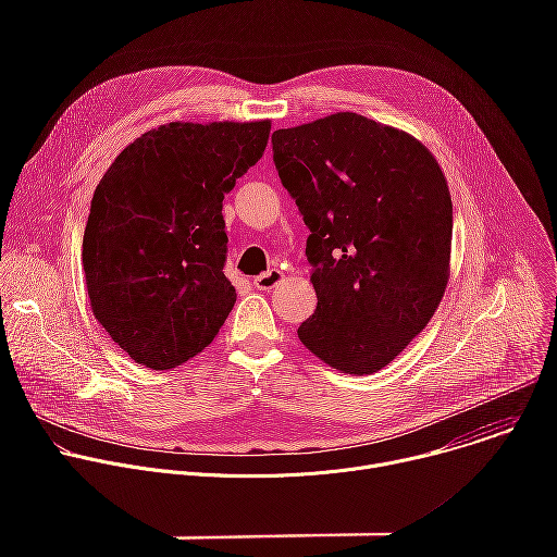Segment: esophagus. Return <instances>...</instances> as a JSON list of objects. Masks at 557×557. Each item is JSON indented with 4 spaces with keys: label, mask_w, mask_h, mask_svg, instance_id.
<instances>
[{
    "label": "esophagus",
    "mask_w": 557,
    "mask_h": 557,
    "mask_svg": "<svg viewBox=\"0 0 557 557\" xmlns=\"http://www.w3.org/2000/svg\"><path fill=\"white\" fill-rule=\"evenodd\" d=\"M282 277H284V273H282V271L271 269V271H267V273L258 275V277L253 280V284H256V288H258V290H271V288H275V286L282 282Z\"/></svg>",
    "instance_id": "34e87169"
}]
</instances>
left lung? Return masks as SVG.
I'll list each match as a JSON object with an SVG mask.
<instances>
[{"instance_id":"left-lung-1","label":"left lung","mask_w":557,"mask_h":557,"mask_svg":"<svg viewBox=\"0 0 557 557\" xmlns=\"http://www.w3.org/2000/svg\"><path fill=\"white\" fill-rule=\"evenodd\" d=\"M273 161L310 235L317 293L301 344L372 374L428 326L449 280L451 196L432 151L404 129L337 112L273 132Z\"/></svg>"}]
</instances>
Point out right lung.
<instances>
[{
    "mask_svg": "<svg viewBox=\"0 0 557 557\" xmlns=\"http://www.w3.org/2000/svg\"><path fill=\"white\" fill-rule=\"evenodd\" d=\"M271 121L168 123L129 143L95 189L84 233L92 312L140 366L202 352L235 304L222 200L253 168Z\"/></svg>",
    "mask_w": 557,
    "mask_h": 557,
    "instance_id": "obj_1",
    "label": "right lung"
}]
</instances>
